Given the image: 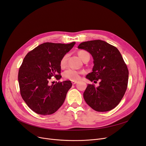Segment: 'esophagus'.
Listing matches in <instances>:
<instances>
[{
    "instance_id": "esophagus-1",
    "label": "esophagus",
    "mask_w": 146,
    "mask_h": 146,
    "mask_svg": "<svg viewBox=\"0 0 146 146\" xmlns=\"http://www.w3.org/2000/svg\"><path fill=\"white\" fill-rule=\"evenodd\" d=\"M77 82H78L77 81H72V84H73V85H75L77 83Z\"/></svg>"
}]
</instances>
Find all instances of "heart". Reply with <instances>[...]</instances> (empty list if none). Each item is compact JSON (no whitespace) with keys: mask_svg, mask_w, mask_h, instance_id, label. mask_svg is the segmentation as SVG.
I'll use <instances>...</instances> for the list:
<instances>
[{"mask_svg":"<svg viewBox=\"0 0 146 146\" xmlns=\"http://www.w3.org/2000/svg\"><path fill=\"white\" fill-rule=\"evenodd\" d=\"M89 54L85 50H80L78 52V55L79 57L83 60L84 58L86 56V55ZM67 59H68V55L66 54L62 56V58L61 59L60 61V67L61 68H64L67 62ZM63 77L66 79H68L70 80H76L79 79L80 78V73L74 70L68 68L63 73Z\"/></svg>","mask_w":146,"mask_h":146,"instance_id":"heart-1","label":"heart"}]
</instances>
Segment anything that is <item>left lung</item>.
Returning <instances> with one entry per match:
<instances>
[{"mask_svg": "<svg viewBox=\"0 0 146 146\" xmlns=\"http://www.w3.org/2000/svg\"><path fill=\"white\" fill-rule=\"evenodd\" d=\"M79 49L86 50L93 57L92 72L86 78L100 85L88 84L84 93L86 103L97 111L113 109L122 99L128 86L129 72L119 50L101 40L80 43Z\"/></svg>", "mask_w": 146, "mask_h": 146, "instance_id": "obj_1", "label": "left lung"}]
</instances>
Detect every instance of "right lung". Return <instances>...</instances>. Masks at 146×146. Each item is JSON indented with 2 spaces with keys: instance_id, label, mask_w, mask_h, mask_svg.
<instances>
[{
  "instance_id": "obj_1",
  "label": "right lung",
  "mask_w": 146,
  "mask_h": 146,
  "mask_svg": "<svg viewBox=\"0 0 146 146\" xmlns=\"http://www.w3.org/2000/svg\"><path fill=\"white\" fill-rule=\"evenodd\" d=\"M68 43H43L25 56L18 72L21 96L30 109L42 115L57 111L72 86L71 81L58 82L49 85L52 77L61 76L60 61L74 45Z\"/></svg>"
}]
</instances>
